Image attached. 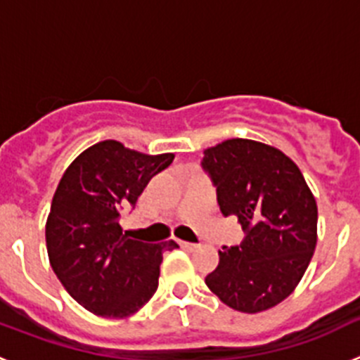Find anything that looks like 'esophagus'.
Segmentation results:
<instances>
[{
  "label": "esophagus",
  "instance_id": "34e87169",
  "mask_svg": "<svg viewBox=\"0 0 360 360\" xmlns=\"http://www.w3.org/2000/svg\"><path fill=\"white\" fill-rule=\"evenodd\" d=\"M178 245H180V247H182V249H186V250H193V249H196V243H191V241H184V240H180V241H178Z\"/></svg>",
  "mask_w": 360,
  "mask_h": 360
}]
</instances>
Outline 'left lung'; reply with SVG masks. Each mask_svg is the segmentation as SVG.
<instances>
[{"label": "left lung", "instance_id": "1", "mask_svg": "<svg viewBox=\"0 0 360 360\" xmlns=\"http://www.w3.org/2000/svg\"><path fill=\"white\" fill-rule=\"evenodd\" d=\"M203 169L218 191L219 209L247 232L240 247L219 250L205 278L209 290L243 314L288 297L317 245V203L303 173L274 146L229 139L203 151Z\"/></svg>", "mask_w": 360, "mask_h": 360}]
</instances>
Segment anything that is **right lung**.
Instances as JSON below:
<instances>
[{
    "instance_id": "right-lung-1",
    "label": "right lung",
    "mask_w": 360,
    "mask_h": 360,
    "mask_svg": "<svg viewBox=\"0 0 360 360\" xmlns=\"http://www.w3.org/2000/svg\"><path fill=\"white\" fill-rule=\"evenodd\" d=\"M173 158L103 141L84 149L59 180L44 227L50 265L66 292L95 316L128 317L157 292L162 254L176 249V241L131 240L119 218Z\"/></svg>"
}]
</instances>
